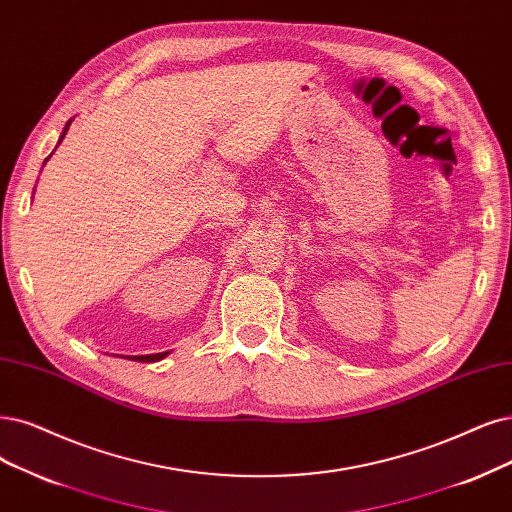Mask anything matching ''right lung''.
Segmentation results:
<instances>
[{"label": "right lung", "instance_id": "add662e5", "mask_svg": "<svg viewBox=\"0 0 512 512\" xmlns=\"http://www.w3.org/2000/svg\"><path fill=\"white\" fill-rule=\"evenodd\" d=\"M71 122H73V120H69V122L65 124V130H63V135H61L59 143L65 139V135H67V130H69ZM59 143H56V145H59ZM48 158H50V156H48ZM48 158L44 160V164L48 162ZM168 354H170V352H158V354H143V356H128V358H130V361H139V363H156V361H162V358H164V356H168Z\"/></svg>", "mask_w": 512, "mask_h": 512}]
</instances>
